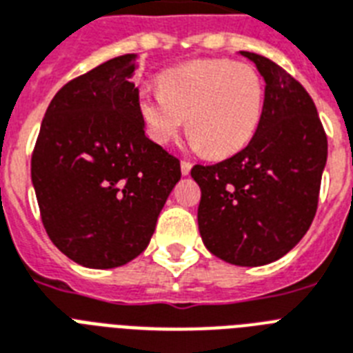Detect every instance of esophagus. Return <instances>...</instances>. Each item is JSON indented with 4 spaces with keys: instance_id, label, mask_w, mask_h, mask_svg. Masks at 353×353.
I'll return each instance as SVG.
<instances>
[{
    "instance_id": "34e87169",
    "label": "esophagus",
    "mask_w": 353,
    "mask_h": 353,
    "mask_svg": "<svg viewBox=\"0 0 353 353\" xmlns=\"http://www.w3.org/2000/svg\"><path fill=\"white\" fill-rule=\"evenodd\" d=\"M191 168H193V165H191L190 162H185V160H182V162H180V171H182V174H184V176H188V174L191 173Z\"/></svg>"
}]
</instances>
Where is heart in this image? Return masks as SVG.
<instances>
[{
	"instance_id": "heart-1",
	"label": "heart",
	"mask_w": 353,
	"mask_h": 353,
	"mask_svg": "<svg viewBox=\"0 0 353 353\" xmlns=\"http://www.w3.org/2000/svg\"><path fill=\"white\" fill-rule=\"evenodd\" d=\"M160 89H142L138 112L148 137L165 145L188 118L191 149L222 159L241 151L259 129L264 81L252 65L208 58L163 70Z\"/></svg>"
}]
</instances>
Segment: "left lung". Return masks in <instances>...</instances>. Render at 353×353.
<instances>
[{
	"label": "left lung",
	"mask_w": 353,
	"mask_h": 353,
	"mask_svg": "<svg viewBox=\"0 0 353 353\" xmlns=\"http://www.w3.org/2000/svg\"><path fill=\"white\" fill-rule=\"evenodd\" d=\"M264 78V112L252 142L215 165H194L204 246L235 266H264L297 246L319 202L328 140L314 100L264 56L241 50Z\"/></svg>",
	"instance_id": "8db88e82"
}]
</instances>
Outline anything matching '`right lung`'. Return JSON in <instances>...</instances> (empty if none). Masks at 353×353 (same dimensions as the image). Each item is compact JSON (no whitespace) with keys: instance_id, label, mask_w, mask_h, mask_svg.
Returning <instances> with one entry per match:
<instances>
[{"instance_id":"add662e5","label":"right lung","mask_w":353,"mask_h":353,"mask_svg":"<svg viewBox=\"0 0 353 353\" xmlns=\"http://www.w3.org/2000/svg\"><path fill=\"white\" fill-rule=\"evenodd\" d=\"M137 58L117 56L61 87L30 162L47 235L92 270L123 266L148 248L180 180L179 159L145 137Z\"/></svg>"}]
</instances>
